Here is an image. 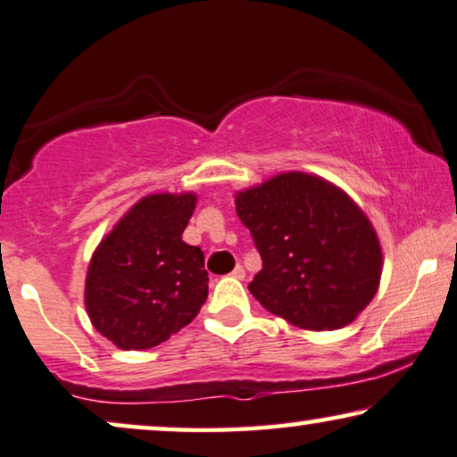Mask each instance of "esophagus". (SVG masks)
I'll return each instance as SVG.
<instances>
[{"label": "esophagus", "instance_id": "34e87169", "mask_svg": "<svg viewBox=\"0 0 457 457\" xmlns=\"http://www.w3.org/2000/svg\"><path fill=\"white\" fill-rule=\"evenodd\" d=\"M232 278H236V279H245V278H246L245 267H242V265H236V267H234V271H232Z\"/></svg>", "mask_w": 457, "mask_h": 457}]
</instances>
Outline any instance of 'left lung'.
<instances>
[{
	"instance_id": "left-lung-1",
	"label": "left lung",
	"mask_w": 457,
	"mask_h": 457,
	"mask_svg": "<svg viewBox=\"0 0 457 457\" xmlns=\"http://www.w3.org/2000/svg\"><path fill=\"white\" fill-rule=\"evenodd\" d=\"M236 212L263 261L248 290L303 330H338L374 299L382 273L376 229L318 175L290 171L236 194Z\"/></svg>"
}]
</instances>
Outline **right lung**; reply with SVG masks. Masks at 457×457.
<instances>
[{"instance_id": "right-lung-1", "label": "right lung", "mask_w": 457, "mask_h": 457, "mask_svg": "<svg viewBox=\"0 0 457 457\" xmlns=\"http://www.w3.org/2000/svg\"><path fill=\"white\" fill-rule=\"evenodd\" d=\"M196 194H150L100 242L85 278V309L102 337L144 351L179 332L209 296L198 246L181 240Z\"/></svg>"}]
</instances>
